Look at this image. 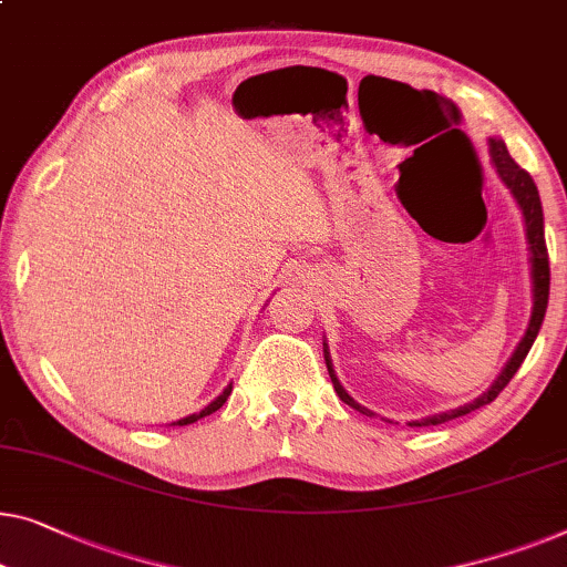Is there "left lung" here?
Returning <instances> with one entry per match:
<instances>
[{
	"mask_svg": "<svg viewBox=\"0 0 567 567\" xmlns=\"http://www.w3.org/2000/svg\"><path fill=\"white\" fill-rule=\"evenodd\" d=\"M488 153H491V161H494V168L502 182L506 184L508 192L514 194L516 204H519L522 209V217H524V229H527V245H529V264H532V317H529V327L527 332H524L522 342L516 344L514 355L508 358V363L502 373H498V379L494 381V385L478 396L471 404L465 406H457V409H450V412H442V414H432V416H424V420H416V422H409V426H430V424H442V422H450L455 420V416H465L475 412V409L486 406L494 401L498 393L506 389V383L514 379V373L519 371V365L524 363V358H527V352L532 348V342H535L539 327H543V319H545V311H547V299H549V258H547V245H545V217H543V202H539V192L535 182H532V176L524 171L522 166H516V161L508 155L504 141H498V137H491L488 141ZM324 363H327V371H330V379L334 391H338V396L344 401V404L358 409L360 414L365 416H373L371 409L360 406L355 399L350 396L348 391L342 389V383L338 381V375H334V368H332V358H330V350H327V342H324Z\"/></svg>",
	"mask_w": 567,
	"mask_h": 567,
	"instance_id": "1",
	"label": "left lung"
}]
</instances>
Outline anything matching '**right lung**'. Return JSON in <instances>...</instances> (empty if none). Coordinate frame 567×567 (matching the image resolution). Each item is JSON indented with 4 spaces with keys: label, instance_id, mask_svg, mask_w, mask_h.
Segmentation results:
<instances>
[{
    "label": "right lung",
    "instance_id": "right-lung-1",
    "mask_svg": "<svg viewBox=\"0 0 567 567\" xmlns=\"http://www.w3.org/2000/svg\"><path fill=\"white\" fill-rule=\"evenodd\" d=\"M229 393H233V383H229V385H227V389H225L223 393H219V396H217L215 401H212V404H209V406H204V409H202V412H196V414H188V416H184V420H178V422H174V426L194 424L196 420H202V416H207V414H212V412H217V409H219V406H223V404H225V401H227V396H229Z\"/></svg>",
    "mask_w": 567,
    "mask_h": 567
}]
</instances>
